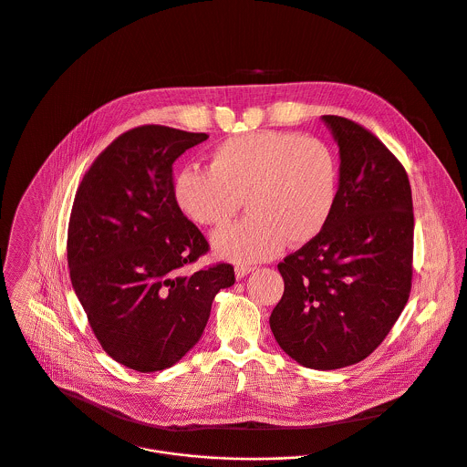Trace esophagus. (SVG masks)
Here are the masks:
<instances>
[{"label": "esophagus", "mask_w": 467, "mask_h": 467, "mask_svg": "<svg viewBox=\"0 0 467 467\" xmlns=\"http://www.w3.org/2000/svg\"><path fill=\"white\" fill-rule=\"evenodd\" d=\"M250 272H254V266H246V265H237L235 266V277L243 279L244 275H248Z\"/></svg>", "instance_id": "34e87169"}]
</instances>
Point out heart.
Returning a JSON list of instances; mask_svg holds the SVG:
<instances>
[{"label":"heart","mask_w":467,"mask_h":467,"mask_svg":"<svg viewBox=\"0 0 467 467\" xmlns=\"http://www.w3.org/2000/svg\"><path fill=\"white\" fill-rule=\"evenodd\" d=\"M339 170L319 139L261 130L217 144L210 168L186 166L171 184L182 215L199 226H223L244 199L250 215L213 234V252L226 261L255 263L314 241L336 208Z\"/></svg>","instance_id":"1"}]
</instances>
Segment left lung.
Returning <instances> with one entry per match:
<instances>
[{
  "instance_id": "obj_1",
  "label": "left lung",
  "mask_w": 467,
  "mask_h": 467,
  "mask_svg": "<svg viewBox=\"0 0 467 467\" xmlns=\"http://www.w3.org/2000/svg\"><path fill=\"white\" fill-rule=\"evenodd\" d=\"M339 148V190L325 230L277 265L285 292L270 316L299 365L332 370L365 359L410 292L412 197L398 159L365 128L323 115Z\"/></svg>"
}]
</instances>
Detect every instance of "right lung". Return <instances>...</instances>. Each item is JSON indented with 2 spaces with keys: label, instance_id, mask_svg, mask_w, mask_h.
<instances>
[{
  "label": "right lung",
  "instance_id": "obj_1",
  "mask_svg": "<svg viewBox=\"0 0 467 467\" xmlns=\"http://www.w3.org/2000/svg\"><path fill=\"white\" fill-rule=\"evenodd\" d=\"M206 133L135 128L86 173L71 212V283L102 348L139 372L175 365L201 339L213 297L235 283L232 265L192 275L181 268L208 252L177 208L173 162Z\"/></svg>",
  "mask_w": 467,
  "mask_h": 467
}]
</instances>
